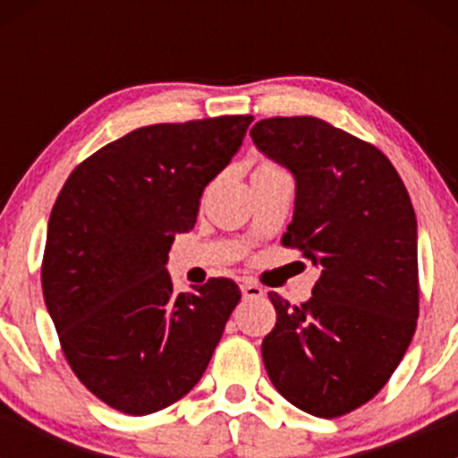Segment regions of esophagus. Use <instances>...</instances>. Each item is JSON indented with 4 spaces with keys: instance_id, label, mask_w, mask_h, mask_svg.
<instances>
[{
    "instance_id": "obj_1",
    "label": "esophagus",
    "mask_w": 458,
    "mask_h": 458,
    "mask_svg": "<svg viewBox=\"0 0 458 458\" xmlns=\"http://www.w3.org/2000/svg\"><path fill=\"white\" fill-rule=\"evenodd\" d=\"M242 293H243V299H259V297H263V288H261V285L252 284V281H243V284H242Z\"/></svg>"
}]
</instances>
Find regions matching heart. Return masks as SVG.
I'll list each match as a JSON object with an SVG mask.
<instances>
[{
  "label": "heart",
  "mask_w": 458,
  "mask_h": 458,
  "mask_svg": "<svg viewBox=\"0 0 458 458\" xmlns=\"http://www.w3.org/2000/svg\"><path fill=\"white\" fill-rule=\"evenodd\" d=\"M255 173H284V170L276 168V165L272 164V161H261V164L257 165Z\"/></svg>",
  "instance_id": "1"
}]
</instances>
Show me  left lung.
<instances>
[{"label": "left lung", "instance_id": "8db88e82", "mask_svg": "<svg viewBox=\"0 0 458 458\" xmlns=\"http://www.w3.org/2000/svg\"><path fill=\"white\" fill-rule=\"evenodd\" d=\"M250 137L297 179L281 243L321 267L301 306L267 294L276 323L261 344L263 366L299 410L341 417L378 394L417 330L412 201L378 148L323 119H261Z\"/></svg>", "mask_w": 458, "mask_h": 458}]
</instances>
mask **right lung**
<instances>
[{
    "label": "right lung",
    "instance_id": "add662e5",
    "mask_svg": "<svg viewBox=\"0 0 458 458\" xmlns=\"http://www.w3.org/2000/svg\"><path fill=\"white\" fill-rule=\"evenodd\" d=\"M252 119L137 128L81 161L55 201L41 261L46 308L71 370L119 412L143 417L186 396L242 299L225 276L174 294L165 261Z\"/></svg>",
    "mask_w": 458,
    "mask_h": 458
}]
</instances>
